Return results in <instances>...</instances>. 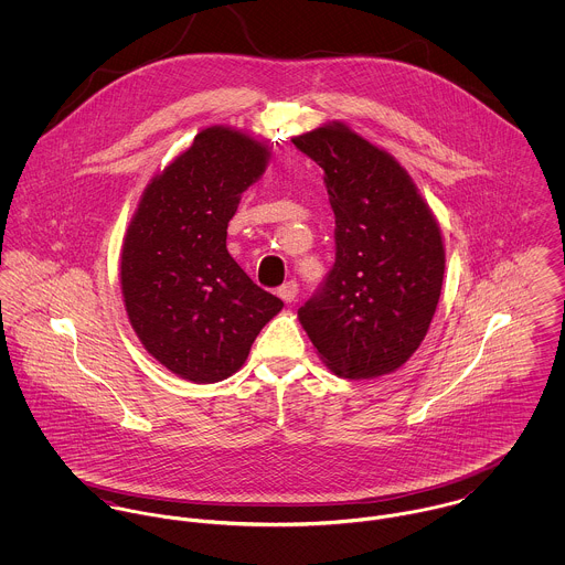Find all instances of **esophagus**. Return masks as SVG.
I'll list each match as a JSON object with an SVG mask.
<instances>
[{"mask_svg":"<svg viewBox=\"0 0 565 565\" xmlns=\"http://www.w3.org/2000/svg\"><path fill=\"white\" fill-rule=\"evenodd\" d=\"M296 294H298V285H296V280H289V282H285V285L278 289V296H280L287 305H291V302L296 300Z\"/></svg>","mask_w":565,"mask_h":565,"instance_id":"esophagus-1","label":"esophagus"}]
</instances>
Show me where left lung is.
<instances>
[{
  "mask_svg": "<svg viewBox=\"0 0 565 565\" xmlns=\"http://www.w3.org/2000/svg\"><path fill=\"white\" fill-rule=\"evenodd\" d=\"M323 169L334 265L298 320L330 372L363 381L396 372L433 322L446 249L415 182L387 150L328 121L294 139Z\"/></svg>",
  "mask_w": 565,
  "mask_h": 565,
  "instance_id": "left-lung-1",
  "label": "left lung"
}]
</instances>
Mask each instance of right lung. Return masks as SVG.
Instances as JSON below:
<instances>
[{
  "mask_svg": "<svg viewBox=\"0 0 565 565\" xmlns=\"http://www.w3.org/2000/svg\"><path fill=\"white\" fill-rule=\"evenodd\" d=\"M267 141L211 126L146 186L121 245V294L143 348L191 383L233 376L282 300L228 254L242 193L267 162Z\"/></svg>",
  "mask_w": 565,
  "mask_h": 565,
  "instance_id": "add662e5",
  "label": "right lung"
}]
</instances>
